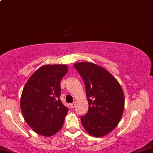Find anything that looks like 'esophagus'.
Returning <instances> with one entry per match:
<instances>
[{"mask_svg":"<svg viewBox=\"0 0 153 153\" xmlns=\"http://www.w3.org/2000/svg\"><path fill=\"white\" fill-rule=\"evenodd\" d=\"M75 105V102H73V103H71V105H70V106H71V108H74V107Z\"/></svg>","mask_w":153,"mask_h":153,"instance_id":"esophagus-1","label":"esophagus"}]
</instances>
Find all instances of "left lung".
<instances>
[{
  "mask_svg": "<svg viewBox=\"0 0 153 153\" xmlns=\"http://www.w3.org/2000/svg\"><path fill=\"white\" fill-rule=\"evenodd\" d=\"M75 68L85 85L89 107L80 117L82 125L90 135L100 137L116 128L124 110L125 97L117 80L108 71L88 62H78Z\"/></svg>",
  "mask_w": 153,
  "mask_h": 153,
  "instance_id": "1",
  "label": "left lung"
}]
</instances>
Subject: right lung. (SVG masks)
I'll use <instances>...</instances> for the list:
<instances>
[{
  "label": "right lung",
  "mask_w": 153,
  "mask_h": 153,
  "mask_svg": "<svg viewBox=\"0 0 153 153\" xmlns=\"http://www.w3.org/2000/svg\"><path fill=\"white\" fill-rule=\"evenodd\" d=\"M68 72L65 65H45L25 85L21 108L25 122L39 135H54L63 126L68 108L60 100V81Z\"/></svg>",
  "instance_id": "1"
}]
</instances>
